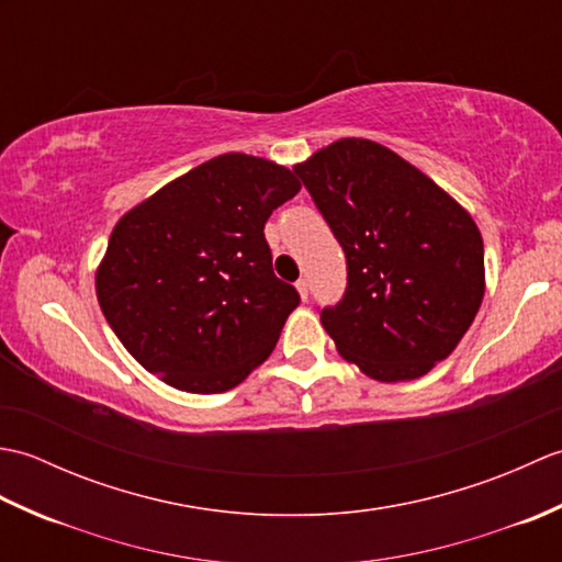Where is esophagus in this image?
Returning a JSON list of instances; mask_svg holds the SVG:
<instances>
[{
    "label": "esophagus",
    "instance_id": "34e87169",
    "mask_svg": "<svg viewBox=\"0 0 562 562\" xmlns=\"http://www.w3.org/2000/svg\"><path fill=\"white\" fill-rule=\"evenodd\" d=\"M296 290H300V296L306 302V300H308V280H306V278L296 280Z\"/></svg>",
    "mask_w": 562,
    "mask_h": 562
}]
</instances>
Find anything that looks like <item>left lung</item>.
Here are the masks:
<instances>
[{"label": "left lung", "mask_w": 562, "mask_h": 562, "mask_svg": "<svg viewBox=\"0 0 562 562\" xmlns=\"http://www.w3.org/2000/svg\"><path fill=\"white\" fill-rule=\"evenodd\" d=\"M348 260V288L321 324L376 381L427 374L457 348L485 294L473 217L396 151L345 137L294 166Z\"/></svg>", "instance_id": "8db88e82"}]
</instances>
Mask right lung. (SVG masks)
<instances>
[{
	"instance_id": "1",
	"label": "right lung",
	"mask_w": 562,
	"mask_h": 562,
	"mask_svg": "<svg viewBox=\"0 0 562 562\" xmlns=\"http://www.w3.org/2000/svg\"><path fill=\"white\" fill-rule=\"evenodd\" d=\"M302 183L222 154L125 212L97 270L101 312L166 384L222 393L270 357L300 292L274 278L266 222Z\"/></svg>"
}]
</instances>
